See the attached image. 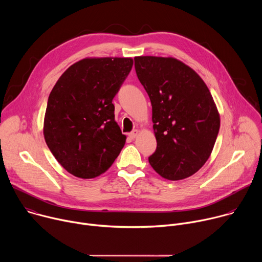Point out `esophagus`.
Wrapping results in <instances>:
<instances>
[{
	"mask_svg": "<svg viewBox=\"0 0 262 262\" xmlns=\"http://www.w3.org/2000/svg\"><path fill=\"white\" fill-rule=\"evenodd\" d=\"M138 134H139V132H138L137 129H134L132 133L128 134V137H129L130 139H135V138L138 136Z\"/></svg>",
	"mask_w": 262,
	"mask_h": 262,
	"instance_id": "1",
	"label": "esophagus"
}]
</instances>
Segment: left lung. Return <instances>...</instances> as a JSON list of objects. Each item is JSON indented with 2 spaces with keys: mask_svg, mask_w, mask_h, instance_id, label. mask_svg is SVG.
I'll return each mask as SVG.
<instances>
[{
  "mask_svg": "<svg viewBox=\"0 0 262 262\" xmlns=\"http://www.w3.org/2000/svg\"><path fill=\"white\" fill-rule=\"evenodd\" d=\"M135 68L152 105L158 145L149 163L169 180L193 175L208 160L220 129L207 86L174 58L136 57Z\"/></svg>",
  "mask_w": 262,
  "mask_h": 262,
  "instance_id": "left-lung-1",
  "label": "left lung"
}]
</instances>
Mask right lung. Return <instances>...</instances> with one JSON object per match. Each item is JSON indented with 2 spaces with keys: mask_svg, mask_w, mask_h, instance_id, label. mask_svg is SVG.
<instances>
[{
  "mask_svg": "<svg viewBox=\"0 0 262 262\" xmlns=\"http://www.w3.org/2000/svg\"><path fill=\"white\" fill-rule=\"evenodd\" d=\"M130 58L83 59L71 65L48 100L43 135L70 174L94 178L114 163L125 144L113 98L133 67Z\"/></svg>",
  "mask_w": 262,
  "mask_h": 262,
  "instance_id": "obj_1",
  "label": "right lung"
}]
</instances>
